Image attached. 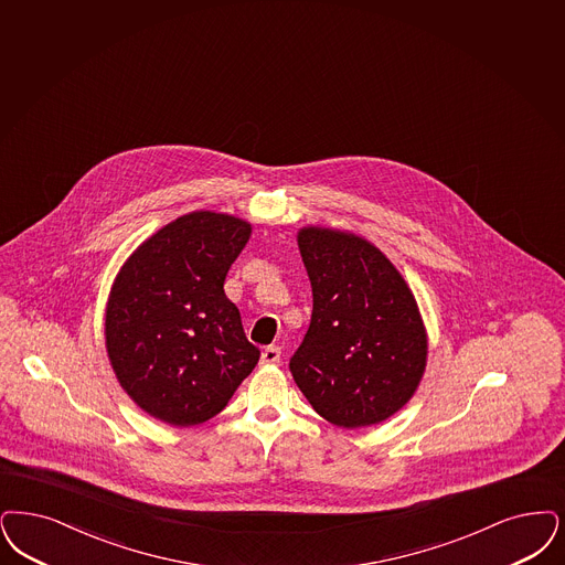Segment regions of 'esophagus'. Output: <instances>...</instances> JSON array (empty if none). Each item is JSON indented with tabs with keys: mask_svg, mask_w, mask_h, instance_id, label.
<instances>
[{
	"mask_svg": "<svg viewBox=\"0 0 565 565\" xmlns=\"http://www.w3.org/2000/svg\"><path fill=\"white\" fill-rule=\"evenodd\" d=\"M279 360H281V349L275 347V344L267 347L263 351V355H260V362L263 363H279Z\"/></svg>",
	"mask_w": 565,
	"mask_h": 565,
	"instance_id": "esophagus-1",
	"label": "esophagus"
}]
</instances>
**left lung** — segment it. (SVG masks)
I'll return each instance as SVG.
<instances>
[{"mask_svg": "<svg viewBox=\"0 0 565 565\" xmlns=\"http://www.w3.org/2000/svg\"><path fill=\"white\" fill-rule=\"evenodd\" d=\"M311 323L290 372L319 416L344 429L383 423L414 395L427 334L404 277L358 235L302 228Z\"/></svg>", "mask_w": 565, "mask_h": 565, "instance_id": "8db88e82", "label": "left lung"}]
</instances>
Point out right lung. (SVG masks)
I'll list each match as a JSON object with an SVG mask.
<instances>
[{
  "mask_svg": "<svg viewBox=\"0 0 565 565\" xmlns=\"http://www.w3.org/2000/svg\"><path fill=\"white\" fill-rule=\"evenodd\" d=\"M248 237L239 218L193 212L147 239L115 279L109 360L126 393L168 425L216 416L258 363L223 288Z\"/></svg>",
  "mask_w": 565,
  "mask_h": 565,
  "instance_id": "1",
  "label": "right lung"
}]
</instances>
